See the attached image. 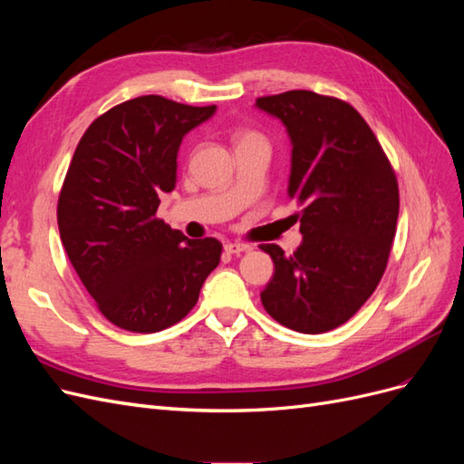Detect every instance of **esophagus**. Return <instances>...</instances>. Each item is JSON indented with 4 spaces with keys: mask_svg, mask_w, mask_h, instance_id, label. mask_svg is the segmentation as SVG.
I'll return each mask as SVG.
<instances>
[{
    "mask_svg": "<svg viewBox=\"0 0 464 464\" xmlns=\"http://www.w3.org/2000/svg\"><path fill=\"white\" fill-rule=\"evenodd\" d=\"M224 249H227V254H230V256H240V254H246V251H249L251 246L240 244V242H228L227 246H224Z\"/></svg>",
    "mask_w": 464,
    "mask_h": 464,
    "instance_id": "34e87169",
    "label": "esophagus"
}]
</instances>
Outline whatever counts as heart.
<instances>
[{"instance_id":"b5f03b06","label":"heart","mask_w":464,"mask_h":464,"mask_svg":"<svg viewBox=\"0 0 464 464\" xmlns=\"http://www.w3.org/2000/svg\"><path fill=\"white\" fill-rule=\"evenodd\" d=\"M254 139H263V137L256 131H242V133L236 135V145L244 143V141H254Z\"/></svg>"}]
</instances>
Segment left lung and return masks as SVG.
Masks as SVG:
<instances>
[{"label":"left lung","instance_id":"obj_1","mask_svg":"<svg viewBox=\"0 0 464 464\" xmlns=\"http://www.w3.org/2000/svg\"><path fill=\"white\" fill-rule=\"evenodd\" d=\"M292 139L288 195L296 199L302 246L292 256L261 244L275 276L261 302L292 331L341 327L382 280L399 218L395 170L354 106L314 91L257 98Z\"/></svg>","mask_w":464,"mask_h":464}]
</instances>
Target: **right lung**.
Instances as JSON below:
<instances>
[{
    "mask_svg": "<svg viewBox=\"0 0 464 464\" xmlns=\"http://www.w3.org/2000/svg\"><path fill=\"white\" fill-rule=\"evenodd\" d=\"M217 106L137 96L98 116L73 152L58 199L65 254L110 323L157 333L184 319L217 269V237L188 240L157 217L176 188L184 137Z\"/></svg>",
    "mask_w": 464,
    "mask_h": 464,
    "instance_id": "add662e5",
    "label": "right lung"
}]
</instances>
